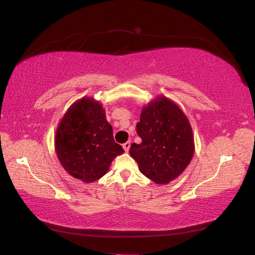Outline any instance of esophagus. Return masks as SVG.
I'll list each match as a JSON object with an SVG mask.
<instances>
[{
  "label": "esophagus",
  "instance_id": "obj_1",
  "mask_svg": "<svg viewBox=\"0 0 255 255\" xmlns=\"http://www.w3.org/2000/svg\"><path fill=\"white\" fill-rule=\"evenodd\" d=\"M123 148H124V150H125V151L128 152V151H129V148H130V141L125 142V143L123 144Z\"/></svg>",
  "mask_w": 255,
  "mask_h": 255
}]
</instances>
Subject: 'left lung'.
I'll return each mask as SVG.
<instances>
[{
	"label": "left lung",
	"mask_w": 255,
	"mask_h": 255,
	"mask_svg": "<svg viewBox=\"0 0 255 255\" xmlns=\"http://www.w3.org/2000/svg\"><path fill=\"white\" fill-rule=\"evenodd\" d=\"M129 153L139 170L157 184H167L186 170L194 154L190 122L178 105L163 95L144 105Z\"/></svg>",
	"instance_id": "1"
}]
</instances>
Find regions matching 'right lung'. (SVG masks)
I'll list each match as a JSON object with an SVG mask.
<instances>
[{"mask_svg": "<svg viewBox=\"0 0 255 255\" xmlns=\"http://www.w3.org/2000/svg\"><path fill=\"white\" fill-rule=\"evenodd\" d=\"M55 151L65 171L91 183L108 172L124 149L114 140L102 103L85 96L72 104L59 121Z\"/></svg>", "mask_w": 255, "mask_h": 255, "instance_id": "1", "label": "right lung"}]
</instances>
